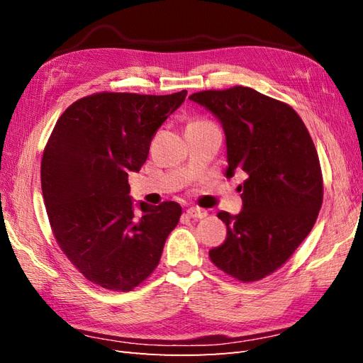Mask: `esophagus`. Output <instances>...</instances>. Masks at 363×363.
Returning a JSON list of instances; mask_svg holds the SVG:
<instances>
[{
	"label": "esophagus",
	"instance_id": "esophagus-1",
	"mask_svg": "<svg viewBox=\"0 0 363 363\" xmlns=\"http://www.w3.org/2000/svg\"><path fill=\"white\" fill-rule=\"evenodd\" d=\"M187 215L190 218H204L207 217V211L199 209V207H190L187 209Z\"/></svg>",
	"mask_w": 363,
	"mask_h": 363
}]
</instances>
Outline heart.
Instances as JSON below:
<instances>
[{"label":"heart","instance_id":"1","mask_svg":"<svg viewBox=\"0 0 363 363\" xmlns=\"http://www.w3.org/2000/svg\"><path fill=\"white\" fill-rule=\"evenodd\" d=\"M199 121H203V120H199ZM194 123H196V121H194Z\"/></svg>","mask_w":363,"mask_h":363}]
</instances>
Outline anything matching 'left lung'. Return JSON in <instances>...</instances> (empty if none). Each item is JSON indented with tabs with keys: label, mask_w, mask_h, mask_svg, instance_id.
I'll return each instance as SVG.
<instances>
[{
	"label": "left lung",
	"mask_w": 363,
	"mask_h": 363,
	"mask_svg": "<svg viewBox=\"0 0 363 363\" xmlns=\"http://www.w3.org/2000/svg\"><path fill=\"white\" fill-rule=\"evenodd\" d=\"M191 101L211 111L226 135V177L248 174L243 209L218 212L226 223L225 243L211 260L242 282L259 281L289 260L309 235L323 203L317 150L299 115L289 104L237 86L204 90Z\"/></svg>",
	"instance_id": "obj_1"
}]
</instances>
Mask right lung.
Masks as SVG:
<instances>
[{
    "label": "right lung",
    "instance_id": "obj_1",
    "mask_svg": "<svg viewBox=\"0 0 363 363\" xmlns=\"http://www.w3.org/2000/svg\"><path fill=\"white\" fill-rule=\"evenodd\" d=\"M187 96L94 94L60 115L45 146L40 177L57 245L90 282L129 291L157 267L181 206L138 203L128 173L146 162L156 130Z\"/></svg>",
    "mask_w": 363,
    "mask_h": 363
}]
</instances>
